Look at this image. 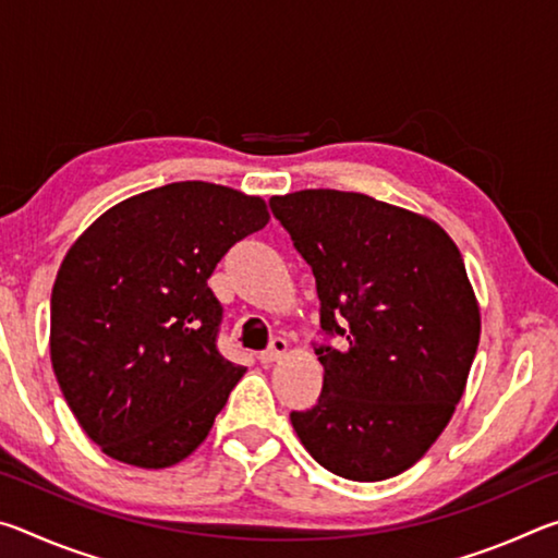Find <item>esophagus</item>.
I'll list each match as a JSON object with an SVG mask.
<instances>
[{"label":"esophagus","mask_w":558,"mask_h":558,"mask_svg":"<svg viewBox=\"0 0 558 558\" xmlns=\"http://www.w3.org/2000/svg\"><path fill=\"white\" fill-rule=\"evenodd\" d=\"M286 352H288V342L282 337H276L266 352H260L258 359H260V364H272V362H278V359L286 356Z\"/></svg>","instance_id":"1"}]
</instances>
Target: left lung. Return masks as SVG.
I'll list each match as a JSON object with an SVG mask.
<instances>
[{"label":"left lung","mask_w":558,"mask_h":558,"mask_svg":"<svg viewBox=\"0 0 558 558\" xmlns=\"http://www.w3.org/2000/svg\"><path fill=\"white\" fill-rule=\"evenodd\" d=\"M313 268L323 393L290 421L319 465L379 483L415 465L448 426L480 342L465 263L436 221L337 189L272 196Z\"/></svg>","instance_id":"obj_1"}]
</instances>
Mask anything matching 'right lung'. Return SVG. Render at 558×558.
I'll return each instance as SVG.
<instances>
[{"instance_id":"1","label":"right lung","mask_w":558,"mask_h":558,"mask_svg":"<svg viewBox=\"0 0 558 558\" xmlns=\"http://www.w3.org/2000/svg\"><path fill=\"white\" fill-rule=\"evenodd\" d=\"M266 202L174 182L112 206L71 245L51 292V364L106 456L159 470L202 446L243 366L216 349L211 272L268 223Z\"/></svg>"}]
</instances>
